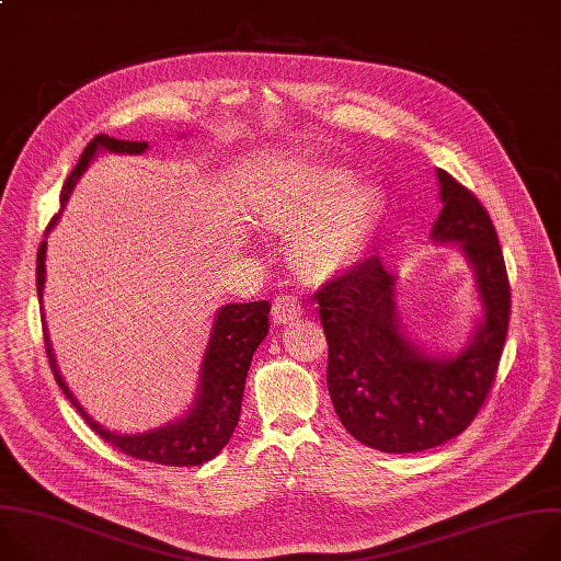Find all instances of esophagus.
Returning a JSON list of instances; mask_svg holds the SVG:
<instances>
[{
    "instance_id": "esophagus-1",
    "label": "esophagus",
    "mask_w": 561,
    "mask_h": 561,
    "mask_svg": "<svg viewBox=\"0 0 561 561\" xmlns=\"http://www.w3.org/2000/svg\"><path fill=\"white\" fill-rule=\"evenodd\" d=\"M300 313H302V307H300V302H298L296 298H291V296H278V298L274 300V307H272V318H274V322L285 324V322H291V320L300 318Z\"/></svg>"
}]
</instances>
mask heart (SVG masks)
<instances>
[{
    "label": "heart",
    "mask_w": 561,
    "mask_h": 561,
    "mask_svg": "<svg viewBox=\"0 0 561 561\" xmlns=\"http://www.w3.org/2000/svg\"><path fill=\"white\" fill-rule=\"evenodd\" d=\"M347 170L313 168L285 179L267 194L256 216L274 234H294L291 261L309 280H327L347 270L365 248L385 196L374 183L352 186Z\"/></svg>",
    "instance_id": "b5f03b06"
}]
</instances>
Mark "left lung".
<instances>
[{
  "instance_id": "1",
  "label": "left lung",
  "mask_w": 561,
  "mask_h": 561,
  "mask_svg": "<svg viewBox=\"0 0 561 561\" xmlns=\"http://www.w3.org/2000/svg\"><path fill=\"white\" fill-rule=\"evenodd\" d=\"M442 209L431 241L456 243L473 270L482 318L456 356H431L404 333L398 276L374 254L313 296L327 335V389L343 426L385 454H417L460 435L482 409L508 331L511 289L491 216L435 170Z\"/></svg>"
}]
</instances>
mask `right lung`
<instances>
[{
  "mask_svg": "<svg viewBox=\"0 0 561 561\" xmlns=\"http://www.w3.org/2000/svg\"><path fill=\"white\" fill-rule=\"evenodd\" d=\"M99 150L119 152V154H141L148 150V141H122L112 139L107 135H96L79 157V163L70 172V176L64 183L61 190V207L53 216L46 228L48 232L57 226V220L72 194V187L77 185L79 176L85 172L88 163L94 159ZM44 283H46V239L39 245L37 252V296L39 302L44 298ZM270 302H230L222 305L216 311L209 343L203 354L201 363V378L196 387V396L187 413L161 428H152L148 433H115L94 422L83 407L75 400L68 385L64 382L57 360L53 356V345L48 339V329L44 320V341H46V354L50 369L55 374L57 385L66 393V398L75 404V409L81 413V417L88 422V426L99 433L105 442L126 456H133L137 460L165 465V467H198L214 456L222 451L239 424L241 415V402H243V389L245 378L252 365V356L256 347L265 341L270 329Z\"/></svg>",
  "mask_w": 561,
  "mask_h": 561,
  "instance_id": "add662e5",
  "label": "right lung"
}]
</instances>
